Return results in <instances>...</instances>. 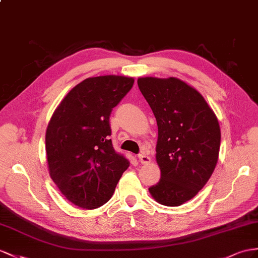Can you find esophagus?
Returning <instances> with one entry per match:
<instances>
[{
  "label": "esophagus",
  "mask_w": 258,
  "mask_h": 258,
  "mask_svg": "<svg viewBox=\"0 0 258 258\" xmlns=\"http://www.w3.org/2000/svg\"><path fill=\"white\" fill-rule=\"evenodd\" d=\"M138 159H140V162L143 163V164H147V163L150 162V158L146 154H144V153L138 155Z\"/></svg>",
  "instance_id": "1"
}]
</instances>
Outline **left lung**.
Instances as JSON below:
<instances>
[{
    "mask_svg": "<svg viewBox=\"0 0 258 258\" xmlns=\"http://www.w3.org/2000/svg\"><path fill=\"white\" fill-rule=\"evenodd\" d=\"M138 87L158 125L156 160L161 179L149 187L164 206H180L213 174L220 149L218 118L204 97L176 77H140Z\"/></svg>",
    "mask_w": 258,
    "mask_h": 258,
    "instance_id": "obj_1",
    "label": "left lung"
}]
</instances>
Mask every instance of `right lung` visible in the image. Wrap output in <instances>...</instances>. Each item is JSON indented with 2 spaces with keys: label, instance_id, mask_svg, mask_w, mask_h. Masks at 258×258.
Wrapping results in <instances>:
<instances>
[{
  "label": "right lung",
  "instance_id": "1",
  "mask_svg": "<svg viewBox=\"0 0 258 258\" xmlns=\"http://www.w3.org/2000/svg\"><path fill=\"white\" fill-rule=\"evenodd\" d=\"M133 84V77L117 75L86 78L52 114L45 133L49 173L78 207L95 209L107 203L130 166L112 146L109 118Z\"/></svg>",
  "mask_w": 258,
  "mask_h": 258
}]
</instances>
